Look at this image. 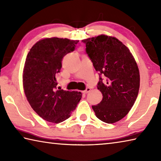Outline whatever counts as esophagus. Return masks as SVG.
<instances>
[{
	"label": "esophagus",
	"instance_id": "esophagus-1",
	"mask_svg": "<svg viewBox=\"0 0 161 161\" xmlns=\"http://www.w3.org/2000/svg\"><path fill=\"white\" fill-rule=\"evenodd\" d=\"M90 90H91V89L89 88V87H87V88H86L85 90L83 91V93L84 94H87V93H89V92H90Z\"/></svg>",
	"mask_w": 161,
	"mask_h": 161
}]
</instances>
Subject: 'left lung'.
I'll use <instances>...</instances> for the list:
<instances>
[{
    "label": "left lung",
    "mask_w": 161,
    "mask_h": 161,
    "mask_svg": "<svg viewBox=\"0 0 161 161\" xmlns=\"http://www.w3.org/2000/svg\"><path fill=\"white\" fill-rule=\"evenodd\" d=\"M82 42L99 72L97 89L103 95L102 102L92 108L101 121L115 123L129 112L137 98L140 86L137 64L126 46L116 37L102 35Z\"/></svg>",
    "instance_id": "8db88e82"
}]
</instances>
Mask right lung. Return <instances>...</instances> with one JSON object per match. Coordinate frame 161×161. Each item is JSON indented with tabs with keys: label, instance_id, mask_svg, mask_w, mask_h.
<instances>
[{
	"label": "right lung",
	"instance_id": "obj_1",
	"mask_svg": "<svg viewBox=\"0 0 161 161\" xmlns=\"http://www.w3.org/2000/svg\"><path fill=\"white\" fill-rule=\"evenodd\" d=\"M78 40L46 38L32 46L23 70V88L31 107L49 122L59 124L69 118L81 98L80 92L57 89L55 76L62 58L75 50Z\"/></svg>",
	"mask_w": 161,
	"mask_h": 161
}]
</instances>
